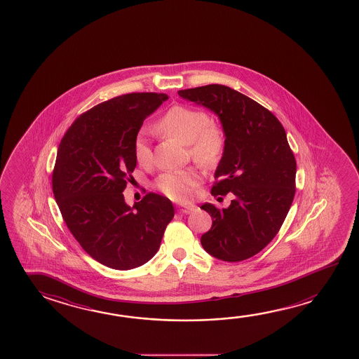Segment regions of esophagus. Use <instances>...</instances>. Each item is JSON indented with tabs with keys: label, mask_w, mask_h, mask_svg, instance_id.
<instances>
[{
	"label": "esophagus",
	"mask_w": 359,
	"mask_h": 359,
	"mask_svg": "<svg viewBox=\"0 0 359 359\" xmlns=\"http://www.w3.org/2000/svg\"><path fill=\"white\" fill-rule=\"evenodd\" d=\"M193 210H194V206L193 205L179 206L177 208V212H180V214H190Z\"/></svg>",
	"instance_id": "esophagus-1"
}]
</instances>
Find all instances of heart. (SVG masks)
<instances>
[{"label":"heart","instance_id":"heart-1","mask_svg":"<svg viewBox=\"0 0 359 359\" xmlns=\"http://www.w3.org/2000/svg\"><path fill=\"white\" fill-rule=\"evenodd\" d=\"M156 129L168 137L189 145L190 155L201 166L212 168L223 156V129L217 123H210V116L203 110L188 106H172L160 118ZM134 156L142 165L149 164L153 158L151 147L142 131L135 136ZM198 184L199 174L193 169L166 171L156 182L161 193L177 201L191 199Z\"/></svg>","mask_w":359,"mask_h":359}]
</instances>
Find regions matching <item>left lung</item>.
<instances>
[{
    "instance_id": "1",
    "label": "left lung",
    "mask_w": 359,
    "mask_h": 359,
    "mask_svg": "<svg viewBox=\"0 0 359 359\" xmlns=\"http://www.w3.org/2000/svg\"><path fill=\"white\" fill-rule=\"evenodd\" d=\"M177 94L214 112L225 135L212 194L233 193L234 199L223 210L201 205L212 217L201 245L224 262L245 260L273 241L293 203L297 163L285 130L264 106L224 85Z\"/></svg>"
}]
</instances>
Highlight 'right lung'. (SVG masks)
<instances>
[{"label":"right lung","instance_id":"add662e5","mask_svg":"<svg viewBox=\"0 0 359 359\" xmlns=\"http://www.w3.org/2000/svg\"><path fill=\"white\" fill-rule=\"evenodd\" d=\"M166 100L133 93L101 102L72 123L57 149L53 190L61 215L83 250L112 269L153 258L174 217L165 196L149 193L129 206L123 194L136 166L135 136Z\"/></svg>","mask_w":359,"mask_h":359}]
</instances>
